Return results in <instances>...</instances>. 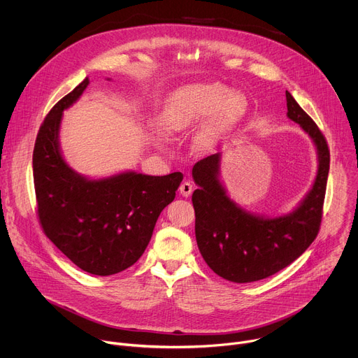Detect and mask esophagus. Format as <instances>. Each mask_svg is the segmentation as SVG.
<instances>
[{
    "instance_id": "esophagus-1",
    "label": "esophagus",
    "mask_w": 358,
    "mask_h": 358,
    "mask_svg": "<svg viewBox=\"0 0 358 358\" xmlns=\"http://www.w3.org/2000/svg\"><path fill=\"white\" fill-rule=\"evenodd\" d=\"M192 189H194V187H192V184L188 182V181H184V182L180 185V194H181L182 196H189L191 192H192Z\"/></svg>"
}]
</instances>
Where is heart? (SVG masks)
Segmentation results:
<instances>
[{
    "mask_svg": "<svg viewBox=\"0 0 358 358\" xmlns=\"http://www.w3.org/2000/svg\"><path fill=\"white\" fill-rule=\"evenodd\" d=\"M246 108L239 92H227L221 85H194L182 89L166 105L159 124L167 134L182 133L209 116L198 130L194 145L211 150Z\"/></svg>",
    "mask_w": 358,
    "mask_h": 358,
    "instance_id": "b5f03b06",
    "label": "heart"
}]
</instances>
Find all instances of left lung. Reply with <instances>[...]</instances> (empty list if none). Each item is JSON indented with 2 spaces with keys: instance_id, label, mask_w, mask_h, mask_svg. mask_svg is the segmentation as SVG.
<instances>
[{
  "instance_id": "left-lung-1",
  "label": "left lung",
  "mask_w": 358,
  "mask_h": 358,
  "mask_svg": "<svg viewBox=\"0 0 358 358\" xmlns=\"http://www.w3.org/2000/svg\"><path fill=\"white\" fill-rule=\"evenodd\" d=\"M286 105L287 117L310 136L319 159L313 187L292 213L268 218L241 208L220 180L221 152L192 167L199 187L192 194L198 249L218 276L235 283L257 282L282 271L310 246L320 229L330 151L317 124L287 90Z\"/></svg>"
}]
</instances>
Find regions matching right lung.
<instances>
[{
    "label": "right lung",
    "instance_id": "1",
    "mask_svg": "<svg viewBox=\"0 0 358 358\" xmlns=\"http://www.w3.org/2000/svg\"><path fill=\"white\" fill-rule=\"evenodd\" d=\"M87 85L86 78L41 124L32 156L34 185L45 235L82 271L109 276L138 261L159 215L176 198L182 174L126 171L90 180L73 171L62 157L59 127L64 110Z\"/></svg>",
    "mask_w": 358,
    "mask_h": 358
}]
</instances>
